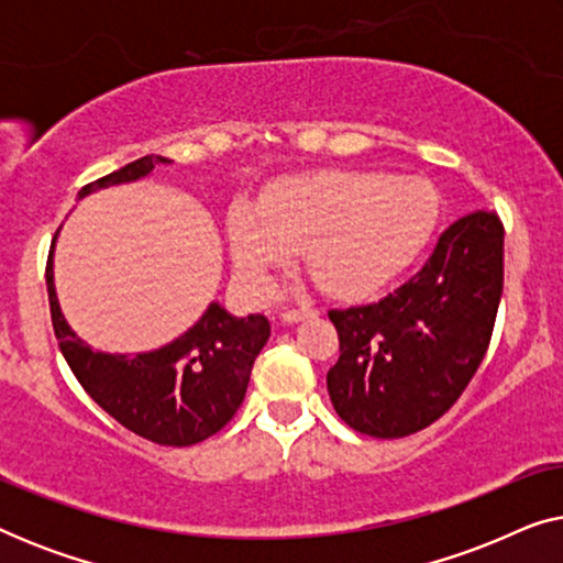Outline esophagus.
Listing matches in <instances>:
<instances>
[{
  "label": "esophagus",
  "instance_id": "esophagus-1",
  "mask_svg": "<svg viewBox=\"0 0 563 563\" xmlns=\"http://www.w3.org/2000/svg\"><path fill=\"white\" fill-rule=\"evenodd\" d=\"M312 314H314L312 307H291V310H284L282 312V320L284 322H299V320L312 318Z\"/></svg>",
  "mask_w": 563,
  "mask_h": 563
}]
</instances>
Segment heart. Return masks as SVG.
<instances>
[{
	"label": "heart",
	"mask_w": 563,
	"mask_h": 563,
	"mask_svg": "<svg viewBox=\"0 0 563 563\" xmlns=\"http://www.w3.org/2000/svg\"><path fill=\"white\" fill-rule=\"evenodd\" d=\"M435 222L438 195L428 181L333 168L276 184L264 207L238 199L225 230L235 282L249 297H266L274 274L305 253L325 295L358 299L397 279Z\"/></svg>",
	"instance_id": "obj_1"
}]
</instances>
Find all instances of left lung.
<instances>
[{"label": "left lung", "mask_w": 563, "mask_h": 563, "mask_svg": "<svg viewBox=\"0 0 563 563\" xmlns=\"http://www.w3.org/2000/svg\"><path fill=\"white\" fill-rule=\"evenodd\" d=\"M503 256V220L468 212L443 230L402 287L379 302L328 312L341 343L328 391L345 426L405 438L451 410L489 349Z\"/></svg>", "instance_id": "left-lung-1"}]
</instances>
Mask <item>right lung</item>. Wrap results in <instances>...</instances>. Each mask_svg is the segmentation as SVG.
Listing matches in <instances>:
<instances>
[{
    "mask_svg": "<svg viewBox=\"0 0 563 563\" xmlns=\"http://www.w3.org/2000/svg\"><path fill=\"white\" fill-rule=\"evenodd\" d=\"M158 164L172 161L143 156L120 172L87 184L79 197L112 184L141 179ZM56 235L45 264L53 333L84 391L120 426L158 445H195L225 428L249 389L253 361L272 335L264 314L233 318L212 302L195 328L164 349L135 356L91 351L60 314L53 287Z\"/></svg>",
    "mask_w": 563,
    "mask_h": 563,
    "instance_id": "right-lung-1",
    "label": "right lung"
}]
</instances>
